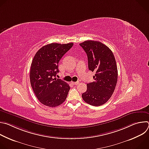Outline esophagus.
Masks as SVG:
<instances>
[{
  "mask_svg": "<svg viewBox=\"0 0 149 149\" xmlns=\"http://www.w3.org/2000/svg\"><path fill=\"white\" fill-rule=\"evenodd\" d=\"M71 83H72L73 85H74V86H76V85H77L79 82L77 81V82H72Z\"/></svg>",
  "mask_w": 149,
  "mask_h": 149,
  "instance_id": "esophagus-1",
  "label": "esophagus"
}]
</instances>
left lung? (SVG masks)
<instances>
[{
  "label": "left lung",
  "instance_id": "left-lung-1",
  "mask_svg": "<svg viewBox=\"0 0 149 149\" xmlns=\"http://www.w3.org/2000/svg\"><path fill=\"white\" fill-rule=\"evenodd\" d=\"M88 57V69L95 72L94 81L87 84L82 94L84 101L93 106L107 102L113 95L118 78L116 61L111 49L98 41L86 40L79 44Z\"/></svg>",
  "mask_w": 149,
  "mask_h": 149
}]
</instances>
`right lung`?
Listing matches in <instances>:
<instances>
[{
  "label": "right lung",
  "mask_w": 149,
  "mask_h": 149,
  "mask_svg": "<svg viewBox=\"0 0 149 149\" xmlns=\"http://www.w3.org/2000/svg\"><path fill=\"white\" fill-rule=\"evenodd\" d=\"M73 45L49 44L39 49L33 58L30 71L31 87L38 100L49 107L64 102L70 90L66 82L55 77L59 72L60 59Z\"/></svg>",
  "instance_id": "1"
}]
</instances>
